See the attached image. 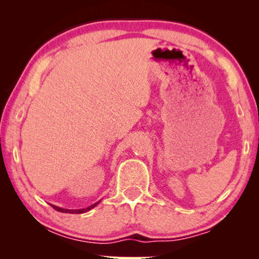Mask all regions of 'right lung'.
I'll return each mask as SVG.
<instances>
[{
	"mask_svg": "<svg viewBox=\"0 0 259 259\" xmlns=\"http://www.w3.org/2000/svg\"><path fill=\"white\" fill-rule=\"evenodd\" d=\"M98 204H99V201H98V203L93 204V205H91V206L86 207V208H80V210H68V208H62V207L55 206V205H52V206H53V208H55L56 211H59V212H65V213H84V212L90 211V210H92V208H93V207L97 206Z\"/></svg>",
	"mask_w": 259,
	"mask_h": 259,
	"instance_id": "obj_1",
	"label": "right lung"
}]
</instances>
